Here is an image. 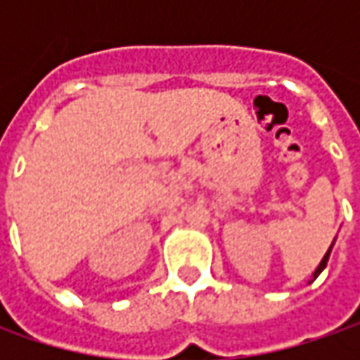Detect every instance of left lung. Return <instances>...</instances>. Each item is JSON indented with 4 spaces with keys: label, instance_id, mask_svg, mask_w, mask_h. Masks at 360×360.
I'll use <instances>...</instances> for the list:
<instances>
[{
    "label": "left lung",
    "instance_id": "left-lung-1",
    "mask_svg": "<svg viewBox=\"0 0 360 360\" xmlns=\"http://www.w3.org/2000/svg\"><path fill=\"white\" fill-rule=\"evenodd\" d=\"M328 255H330V248H328V252H326V255H325V258L321 260V264H319V269H316V272H314V276L323 272V269H325V266H326V262H328Z\"/></svg>",
    "mask_w": 360,
    "mask_h": 360
}]
</instances>
